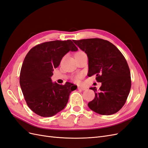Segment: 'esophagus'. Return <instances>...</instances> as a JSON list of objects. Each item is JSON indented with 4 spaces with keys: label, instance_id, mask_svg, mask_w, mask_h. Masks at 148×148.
Masks as SVG:
<instances>
[{
    "label": "esophagus",
    "instance_id": "1",
    "mask_svg": "<svg viewBox=\"0 0 148 148\" xmlns=\"http://www.w3.org/2000/svg\"><path fill=\"white\" fill-rule=\"evenodd\" d=\"M78 89H79V90H86L87 88H86V87H82V86H79V87H78Z\"/></svg>",
    "mask_w": 148,
    "mask_h": 148
}]
</instances>
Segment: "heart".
I'll list each match as a JSON object with an SVG mask.
<instances>
[{
	"instance_id": "obj_1",
	"label": "heart",
	"mask_w": 148,
	"mask_h": 148,
	"mask_svg": "<svg viewBox=\"0 0 148 148\" xmlns=\"http://www.w3.org/2000/svg\"><path fill=\"white\" fill-rule=\"evenodd\" d=\"M81 53H82V52H81ZM81 77H82V75H78L74 78V81L75 82H79V80L81 79Z\"/></svg>"
}]
</instances>
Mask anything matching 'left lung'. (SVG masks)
Returning <instances> with one entry per match:
<instances>
[{"mask_svg":"<svg viewBox=\"0 0 148 148\" xmlns=\"http://www.w3.org/2000/svg\"><path fill=\"white\" fill-rule=\"evenodd\" d=\"M88 57L89 77L95 74L102 82L99 90L90 87L95 98L88 102L92 111L103 115L119 112L126 102L131 88V74L125 57L116 46L100 38L73 40Z\"/></svg>","mask_w":148,"mask_h":148,"instance_id":"obj_1","label":"left lung"}]
</instances>
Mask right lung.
<instances>
[{"label": "right lung", "instance_id": "right-lung-1", "mask_svg": "<svg viewBox=\"0 0 148 148\" xmlns=\"http://www.w3.org/2000/svg\"><path fill=\"white\" fill-rule=\"evenodd\" d=\"M77 50L71 40H55L35 46L25 56L20 85L28 107L37 115L50 117L65 108L71 92L77 86L68 82L60 85L51 77L63 56Z\"/></svg>", "mask_w": 148, "mask_h": 148}]
</instances>
